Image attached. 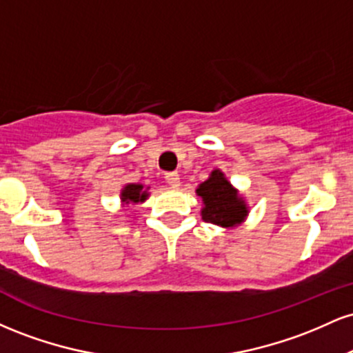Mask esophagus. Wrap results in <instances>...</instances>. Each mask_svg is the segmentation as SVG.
Returning a JSON list of instances; mask_svg holds the SVG:
<instances>
[{
	"label": "esophagus",
	"instance_id": "1",
	"mask_svg": "<svg viewBox=\"0 0 353 353\" xmlns=\"http://www.w3.org/2000/svg\"><path fill=\"white\" fill-rule=\"evenodd\" d=\"M165 182H168L171 188H179L181 185V177L177 172H168L165 174Z\"/></svg>",
	"mask_w": 353,
	"mask_h": 353
}]
</instances>
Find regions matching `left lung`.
Listing matches in <instances>:
<instances>
[{"label":"left lung","instance_id":"obj_1","mask_svg":"<svg viewBox=\"0 0 353 353\" xmlns=\"http://www.w3.org/2000/svg\"><path fill=\"white\" fill-rule=\"evenodd\" d=\"M196 194L202 199L201 216L209 224L232 229L241 225L249 216V205L244 196L230 184L221 169H214L209 179L197 185Z\"/></svg>","mask_w":353,"mask_h":353}]
</instances>
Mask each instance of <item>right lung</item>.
Returning a JSON list of instances; mask_svg holds the SVG:
<instances>
[{
    "mask_svg": "<svg viewBox=\"0 0 353 353\" xmlns=\"http://www.w3.org/2000/svg\"><path fill=\"white\" fill-rule=\"evenodd\" d=\"M119 197H121V204H123V208H125V205L141 204V202H144L149 197V188H144L143 184L129 182V184L123 185Z\"/></svg>",
    "mask_w": 353,
    "mask_h": 353,
    "instance_id": "obj_1",
    "label": "right lung"
}]
</instances>
